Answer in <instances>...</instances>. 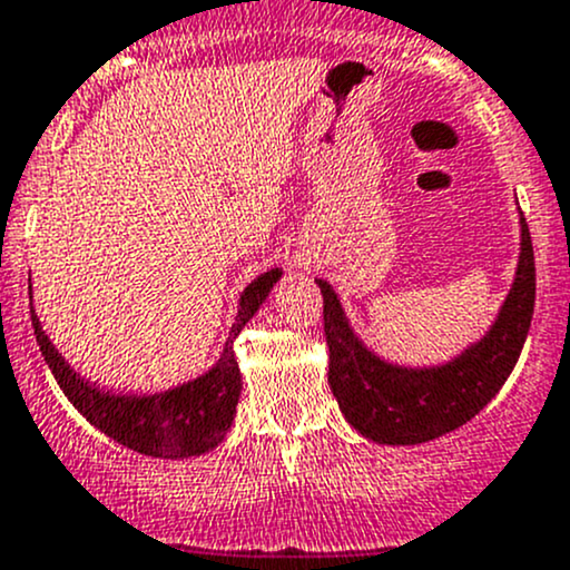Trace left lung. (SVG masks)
I'll return each mask as SVG.
<instances>
[{
    "mask_svg": "<svg viewBox=\"0 0 570 570\" xmlns=\"http://www.w3.org/2000/svg\"><path fill=\"white\" fill-rule=\"evenodd\" d=\"M316 284L331 346L327 382L344 417L380 445H417L464 426L505 385L535 308V256L522 215V254L500 316L478 344L436 368H401L365 350L331 284Z\"/></svg>",
    "mask_w": 570,
    "mask_h": 570,
    "instance_id": "left-lung-1",
    "label": "left lung"
}]
</instances>
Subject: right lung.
<instances>
[{"instance_id": "add662e5", "label": "right lung", "mask_w": 570, "mask_h": 570, "mask_svg": "<svg viewBox=\"0 0 570 570\" xmlns=\"http://www.w3.org/2000/svg\"><path fill=\"white\" fill-rule=\"evenodd\" d=\"M278 278L281 269L275 267L245 286L243 297H239L237 320L232 325L229 341H226L220 361L207 374H202L199 380L166 393L114 395L89 385L53 350V344L48 341L43 327H40L38 314L32 311L35 338H38L40 352H43L53 380L59 382L70 404L95 429L104 431L106 436H111L119 445L144 453V456H199V453L218 448L232 421H235L239 391H243V380H239V368L235 361V338L245 327V322L267 301L269 289H273Z\"/></svg>"}]
</instances>
